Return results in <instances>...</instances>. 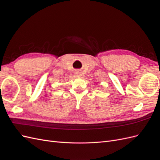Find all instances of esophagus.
<instances>
[{"label": "esophagus", "mask_w": 160, "mask_h": 160, "mask_svg": "<svg viewBox=\"0 0 160 160\" xmlns=\"http://www.w3.org/2000/svg\"><path fill=\"white\" fill-rule=\"evenodd\" d=\"M75 75L77 76V77H80V76L81 75V72L80 71H75Z\"/></svg>", "instance_id": "34e87169"}]
</instances>
